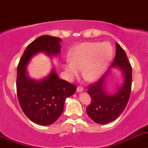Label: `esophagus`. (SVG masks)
Segmentation results:
<instances>
[{
    "label": "esophagus",
    "mask_w": 148,
    "mask_h": 148,
    "mask_svg": "<svg viewBox=\"0 0 148 148\" xmlns=\"http://www.w3.org/2000/svg\"><path fill=\"white\" fill-rule=\"evenodd\" d=\"M84 90V88H83V87H82V86H77V92H82V91H83Z\"/></svg>",
    "instance_id": "obj_1"
}]
</instances>
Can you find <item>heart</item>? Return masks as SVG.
<instances>
[{
  "instance_id": "b5f03b06",
  "label": "heart",
  "mask_w": 148,
  "mask_h": 148,
  "mask_svg": "<svg viewBox=\"0 0 148 148\" xmlns=\"http://www.w3.org/2000/svg\"><path fill=\"white\" fill-rule=\"evenodd\" d=\"M112 56L113 49L108 42H82L69 52L71 62L64 64V69L70 78L77 77L82 69V77L92 82L103 74Z\"/></svg>"
}]
</instances>
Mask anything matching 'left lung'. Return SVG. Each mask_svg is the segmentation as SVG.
<instances>
[{
    "mask_svg": "<svg viewBox=\"0 0 148 148\" xmlns=\"http://www.w3.org/2000/svg\"><path fill=\"white\" fill-rule=\"evenodd\" d=\"M116 55L110 68H120L125 75L124 83L114 95H108L104 90V81L108 71L96 82L88 85V93L91 102L86 108L90 119L98 124H107L115 120L122 113L130 98L132 85V67L124 49L116 43ZM109 68V69H110Z\"/></svg>",
    "mask_w": 148,
    "mask_h": 148,
    "instance_id": "1",
    "label": "left lung"
}]
</instances>
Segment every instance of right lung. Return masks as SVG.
<instances>
[{
  "label": "right lung",
  "mask_w": 148,
  "mask_h": 148,
  "mask_svg": "<svg viewBox=\"0 0 148 148\" xmlns=\"http://www.w3.org/2000/svg\"><path fill=\"white\" fill-rule=\"evenodd\" d=\"M60 38L42 35L32 42L23 54L17 68V96L26 116L40 125H49L60 116L66 97L74 94L77 86L58 78L53 70L49 77L35 81L26 76V68L33 55L44 51L48 55L60 52Z\"/></svg>",
  "instance_id": "1"
}]
</instances>
